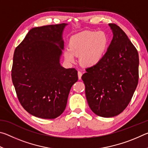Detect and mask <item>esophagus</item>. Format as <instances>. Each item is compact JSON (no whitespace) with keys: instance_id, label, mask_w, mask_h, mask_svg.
Listing matches in <instances>:
<instances>
[{"instance_id":"34e87169","label":"esophagus","mask_w":148,"mask_h":148,"mask_svg":"<svg viewBox=\"0 0 148 148\" xmlns=\"http://www.w3.org/2000/svg\"><path fill=\"white\" fill-rule=\"evenodd\" d=\"M77 75H78V78H79V79H81V78H82V72L78 71V72H77Z\"/></svg>"}]
</instances>
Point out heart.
<instances>
[{"mask_svg":"<svg viewBox=\"0 0 148 148\" xmlns=\"http://www.w3.org/2000/svg\"><path fill=\"white\" fill-rule=\"evenodd\" d=\"M108 44L103 32L84 31L74 35L70 40V48L64 51V57L69 62H74L76 56L84 66L91 67L99 63L104 57Z\"/></svg>","mask_w":148,"mask_h":148,"instance_id":"obj_1","label":"heart"}]
</instances>
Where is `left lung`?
<instances>
[{
    "label": "left lung",
    "mask_w": 148,
    "mask_h": 148,
    "mask_svg": "<svg viewBox=\"0 0 148 148\" xmlns=\"http://www.w3.org/2000/svg\"><path fill=\"white\" fill-rule=\"evenodd\" d=\"M113 38L101 61L82 79L90 108L97 116H116L128 106L138 82V53L124 31L109 24Z\"/></svg>",
    "instance_id": "1"
}]
</instances>
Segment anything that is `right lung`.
Instances as JSON below:
<instances>
[{
    "label": "right lung",
    "mask_w": 148,
    "mask_h": 148,
    "mask_svg": "<svg viewBox=\"0 0 148 148\" xmlns=\"http://www.w3.org/2000/svg\"><path fill=\"white\" fill-rule=\"evenodd\" d=\"M67 25L32 28L15 49L12 82L22 106L35 117L55 119L62 114L78 79L76 69L60 64Z\"/></svg>",
    "instance_id": "right-lung-1"
}]
</instances>
